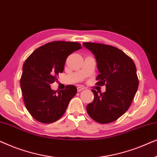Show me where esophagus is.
Listing matches in <instances>:
<instances>
[{
  "label": "esophagus",
  "instance_id": "1",
  "mask_svg": "<svg viewBox=\"0 0 157 157\" xmlns=\"http://www.w3.org/2000/svg\"><path fill=\"white\" fill-rule=\"evenodd\" d=\"M83 89H84V87L81 86H78L77 87V91H78V92H79V91H82V90H83Z\"/></svg>",
  "mask_w": 157,
  "mask_h": 157
}]
</instances>
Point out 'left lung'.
I'll use <instances>...</instances> for the list:
<instances>
[{
    "label": "left lung",
    "mask_w": 157,
    "mask_h": 157,
    "mask_svg": "<svg viewBox=\"0 0 157 157\" xmlns=\"http://www.w3.org/2000/svg\"><path fill=\"white\" fill-rule=\"evenodd\" d=\"M83 46L94 55L99 74L96 85L106 86L101 93L92 89L94 99L87 105L90 117L100 124H108L121 117L132 104L139 86L136 68L133 60L116 47L96 43Z\"/></svg>",
    "instance_id": "8db88e82"
}]
</instances>
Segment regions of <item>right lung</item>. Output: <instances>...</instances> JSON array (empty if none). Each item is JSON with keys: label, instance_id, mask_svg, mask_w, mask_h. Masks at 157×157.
<instances>
[{"label": "right lung", "instance_id": "1", "mask_svg": "<svg viewBox=\"0 0 157 157\" xmlns=\"http://www.w3.org/2000/svg\"><path fill=\"white\" fill-rule=\"evenodd\" d=\"M81 48V44L76 42L53 41L36 49L25 60L21 78V91L27 110L38 121H56L76 94L74 85L58 92L50 85L63 71L68 56Z\"/></svg>", "mask_w": 157, "mask_h": 157}]
</instances>
